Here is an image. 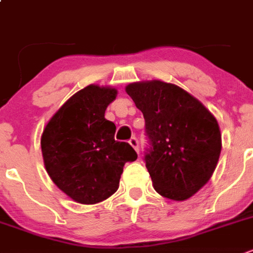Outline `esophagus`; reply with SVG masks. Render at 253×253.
<instances>
[{
	"mask_svg": "<svg viewBox=\"0 0 253 253\" xmlns=\"http://www.w3.org/2000/svg\"><path fill=\"white\" fill-rule=\"evenodd\" d=\"M129 144H130L131 147L134 148V150H135L136 153H139V142H138V139H136V138H131L130 140H129Z\"/></svg>",
	"mask_w": 253,
	"mask_h": 253,
	"instance_id": "esophagus-1",
	"label": "esophagus"
}]
</instances>
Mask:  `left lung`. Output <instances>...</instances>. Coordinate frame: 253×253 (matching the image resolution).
Wrapping results in <instances>:
<instances>
[{"mask_svg":"<svg viewBox=\"0 0 253 253\" xmlns=\"http://www.w3.org/2000/svg\"><path fill=\"white\" fill-rule=\"evenodd\" d=\"M145 119L150 139L144 161L153 187L172 201H185L211 179L222 149L214 115L182 87L161 80L125 87Z\"/></svg>","mask_w":253,"mask_h":253,"instance_id":"1","label":"left lung"}]
</instances>
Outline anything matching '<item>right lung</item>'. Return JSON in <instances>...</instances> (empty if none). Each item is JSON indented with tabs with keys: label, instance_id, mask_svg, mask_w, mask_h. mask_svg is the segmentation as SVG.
Returning <instances> with one entry per match:
<instances>
[{
	"label": "right lung",
	"instance_id": "right-lung-1",
	"mask_svg": "<svg viewBox=\"0 0 253 253\" xmlns=\"http://www.w3.org/2000/svg\"><path fill=\"white\" fill-rule=\"evenodd\" d=\"M110 86L87 85L52 115L41 135L46 172L60 191L81 205H95L119 188L123 167L135 150L115 142V124L105 110L117 98Z\"/></svg>",
	"mask_w": 253,
	"mask_h": 253
}]
</instances>
